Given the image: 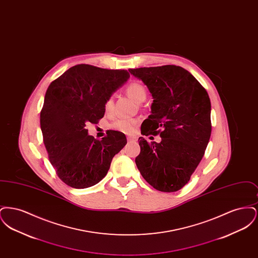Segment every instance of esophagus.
Here are the masks:
<instances>
[{
	"mask_svg": "<svg viewBox=\"0 0 258 258\" xmlns=\"http://www.w3.org/2000/svg\"><path fill=\"white\" fill-rule=\"evenodd\" d=\"M127 141H130V142L136 141V137H134V136H127Z\"/></svg>",
	"mask_w": 258,
	"mask_h": 258,
	"instance_id": "obj_1",
	"label": "esophagus"
}]
</instances>
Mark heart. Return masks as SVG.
<instances>
[{"mask_svg":"<svg viewBox=\"0 0 258 258\" xmlns=\"http://www.w3.org/2000/svg\"><path fill=\"white\" fill-rule=\"evenodd\" d=\"M127 95L134 98L136 102H142L146 98V90L139 82H132L125 89ZM113 98H108L104 102V111L109 113L113 109ZM136 120L135 119H118L111 124V126L124 134H133L135 132Z\"/></svg>","mask_w":258,"mask_h":258,"instance_id":"b5f03b06","label":"heart"}]
</instances>
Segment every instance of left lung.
<instances>
[{
	"instance_id": "1",
	"label": "left lung",
	"mask_w": 258,
	"mask_h": 258,
	"mask_svg": "<svg viewBox=\"0 0 258 258\" xmlns=\"http://www.w3.org/2000/svg\"><path fill=\"white\" fill-rule=\"evenodd\" d=\"M154 98L141 135H160V143L139 137L135 163L142 177L163 192L181 189L190 179L208 145L211 101L207 91L183 68L166 64L130 69Z\"/></svg>"
}]
</instances>
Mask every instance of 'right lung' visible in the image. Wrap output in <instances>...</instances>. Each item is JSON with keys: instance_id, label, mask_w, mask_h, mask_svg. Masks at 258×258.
Masks as SVG:
<instances>
[{"instance_id": "add662e5", "label": "right lung", "mask_w": 258, "mask_h": 258, "mask_svg": "<svg viewBox=\"0 0 258 258\" xmlns=\"http://www.w3.org/2000/svg\"><path fill=\"white\" fill-rule=\"evenodd\" d=\"M124 70L76 64L51 82L40 111V128L58 177L74 188L101 181L111 161L126 144L125 135L107 131L101 140L88 135L86 124L104 116V102L128 79Z\"/></svg>"}]
</instances>
